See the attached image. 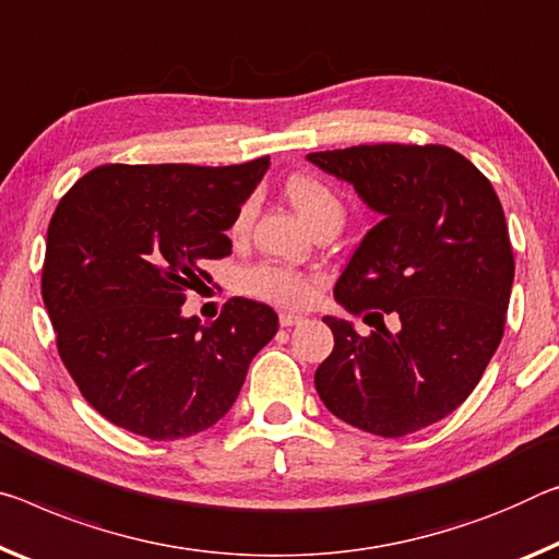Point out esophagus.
Listing matches in <instances>:
<instances>
[{
  "mask_svg": "<svg viewBox=\"0 0 559 559\" xmlns=\"http://www.w3.org/2000/svg\"><path fill=\"white\" fill-rule=\"evenodd\" d=\"M278 321H281V325H283V328H290V325H296V323L304 321V316H300V313H294V311H283V313L278 316Z\"/></svg>",
  "mask_w": 559,
  "mask_h": 559,
  "instance_id": "esophagus-1",
  "label": "esophagus"
}]
</instances>
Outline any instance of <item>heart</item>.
Wrapping results in <instances>:
<instances>
[{
  "label": "heart",
  "instance_id": "1",
  "mask_svg": "<svg viewBox=\"0 0 559 559\" xmlns=\"http://www.w3.org/2000/svg\"><path fill=\"white\" fill-rule=\"evenodd\" d=\"M286 197L298 209V214L308 221V226L316 228L328 218L341 221L343 218V201L338 193L333 191V186L316 174H290L286 179ZM255 203L253 199H246L231 218V226H228V236L231 238H243L251 228ZM238 286H241L243 294L271 300V304L281 306H300L306 304L313 294V283L304 273L296 269H288V265L278 263H259L251 265L241 273L238 278Z\"/></svg>",
  "mask_w": 559,
  "mask_h": 559
}]
</instances>
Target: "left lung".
<instances>
[{"label":"left lung","instance_id":"left-lung-1","mask_svg":"<svg viewBox=\"0 0 559 559\" xmlns=\"http://www.w3.org/2000/svg\"><path fill=\"white\" fill-rule=\"evenodd\" d=\"M308 162L383 214L333 288L376 331L325 316L335 345L316 391L335 418L373 436L428 428L473 393L502 341L515 255L498 193L440 144H360ZM383 314L399 318L397 332Z\"/></svg>","mask_w":559,"mask_h":559}]
</instances>
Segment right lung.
<instances>
[{
  "instance_id": "1",
  "label": "right lung",
  "mask_w": 559,
  "mask_h": 559,
  "mask_svg": "<svg viewBox=\"0 0 559 559\" xmlns=\"http://www.w3.org/2000/svg\"><path fill=\"white\" fill-rule=\"evenodd\" d=\"M269 168L104 164L49 221L41 298L57 350L86 403L152 440L189 438L231 411L255 353L278 331L271 306L226 300L183 318L206 261L231 253L228 226Z\"/></svg>"
}]
</instances>
